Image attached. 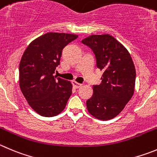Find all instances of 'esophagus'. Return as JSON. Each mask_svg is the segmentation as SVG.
<instances>
[{
  "instance_id": "1",
  "label": "esophagus",
  "mask_w": 157,
  "mask_h": 157,
  "mask_svg": "<svg viewBox=\"0 0 157 157\" xmlns=\"http://www.w3.org/2000/svg\"><path fill=\"white\" fill-rule=\"evenodd\" d=\"M72 84L74 85V87H75V88H80V87L82 86L81 83H77V82L75 81V80H73V81H72Z\"/></svg>"
}]
</instances>
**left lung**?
<instances>
[{"instance_id": "1", "label": "left lung", "mask_w": 157, "mask_h": 157, "mask_svg": "<svg viewBox=\"0 0 157 157\" xmlns=\"http://www.w3.org/2000/svg\"><path fill=\"white\" fill-rule=\"evenodd\" d=\"M93 51L97 67L103 70L100 85L87 101L89 113L106 121L116 117L132 98L135 90L136 69L129 52L110 35H92L82 40Z\"/></svg>"}]
</instances>
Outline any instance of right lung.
<instances>
[{
	"mask_svg": "<svg viewBox=\"0 0 157 157\" xmlns=\"http://www.w3.org/2000/svg\"><path fill=\"white\" fill-rule=\"evenodd\" d=\"M77 35L48 32L32 41L19 64V84L31 108L44 117L59 115L72 94L70 81L54 76L62 51Z\"/></svg>",
	"mask_w": 157,
	"mask_h": 157,
	"instance_id": "right-lung-1",
	"label": "right lung"
}]
</instances>
